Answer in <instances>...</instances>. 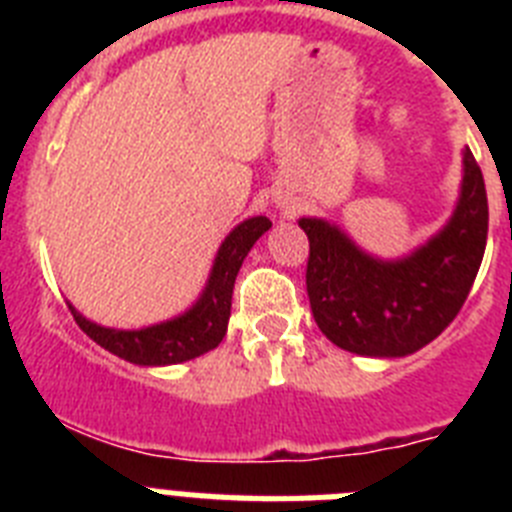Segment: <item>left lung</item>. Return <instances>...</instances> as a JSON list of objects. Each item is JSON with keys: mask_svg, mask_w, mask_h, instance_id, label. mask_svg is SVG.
I'll list each match as a JSON object with an SVG mask.
<instances>
[{"mask_svg": "<svg viewBox=\"0 0 512 512\" xmlns=\"http://www.w3.org/2000/svg\"><path fill=\"white\" fill-rule=\"evenodd\" d=\"M485 179L464 148L461 192L449 223L402 259H377L323 217H300L310 241L307 297L315 323L343 351L400 359L456 318L487 246Z\"/></svg>", "mask_w": 512, "mask_h": 512, "instance_id": "1", "label": "left lung"}]
</instances>
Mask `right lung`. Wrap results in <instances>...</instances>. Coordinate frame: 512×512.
<instances>
[{
  "label": "right lung",
  "instance_id": "right-lung-1",
  "mask_svg": "<svg viewBox=\"0 0 512 512\" xmlns=\"http://www.w3.org/2000/svg\"><path fill=\"white\" fill-rule=\"evenodd\" d=\"M269 228V217L264 215L248 217L241 225H235L217 248L202 295L189 310H184L176 318L148 325V328L122 330L92 323L74 305H69L71 315L94 343L107 348L110 354L130 361V364L169 366L197 359V356L212 351L225 338L235 277H238L243 259L248 256L253 243L259 241Z\"/></svg>",
  "mask_w": 512,
  "mask_h": 512
}]
</instances>
